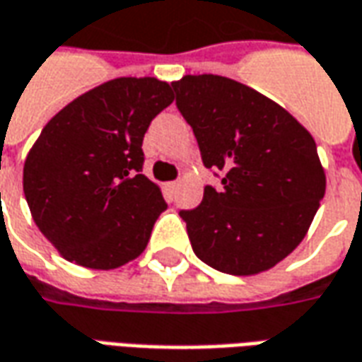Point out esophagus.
Masks as SVG:
<instances>
[{
	"mask_svg": "<svg viewBox=\"0 0 362 362\" xmlns=\"http://www.w3.org/2000/svg\"><path fill=\"white\" fill-rule=\"evenodd\" d=\"M176 188H178V182H168V184L164 186V189H166V194H168V196H174Z\"/></svg>",
	"mask_w": 362,
	"mask_h": 362,
	"instance_id": "34e87169",
	"label": "esophagus"
}]
</instances>
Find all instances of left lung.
I'll return each mask as SVG.
<instances>
[{
  "label": "left lung",
  "instance_id": "left-lung-1",
  "mask_svg": "<svg viewBox=\"0 0 362 362\" xmlns=\"http://www.w3.org/2000/svg\"><path fill=\"white\" fill-rule=\"evenodd\" d=\"M173 88L204 166L221 174L219 188L206 186L202 204L180 211L196 257L235 276L272 269L302 243L325 194L315 141L231 78L184 76Z\"/></svg>",
  "mask_w": 362,
  "mask_h": 362
}]
</instances>
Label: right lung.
<instances>
[{
    "label": "right lung",
    "mask_w": 362,
    "mask_h": 362,
    "mask_svg": "<svg viewBox=\"0 0 362 362\" xmlns=\"http://www.w3.org/2000/svg\"><path fill=\"white\" fill-rule=\"evenodd\" d=\"M173 102L170 84L156 78H115L40 131L23 166V192L64 259L110 270L145 251L166 202L143 174V137Z\"/></svg>",
    "instance_id": "obj_1"
}]
</instances>
